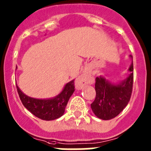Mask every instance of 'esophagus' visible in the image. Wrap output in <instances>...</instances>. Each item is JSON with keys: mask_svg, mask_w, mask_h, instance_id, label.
Returning <instances> with one entry per match:
<instances>
[{"mask_svg": "<svg viewBox=\"0 0 151 151\" xmlns=\"http://www.w3.org/2000/svg\"><path fill=\"white\" fill-rule=\"evenodd\" d=\"M88 84V79L85 75L80 76L79 78L76 80V87L77 89H82V88Z\"/></svg>", "mask_w": 151, "mask_h": 151, "instance_id": "esophagus-1", "label": "esophagus"}]
</instances>
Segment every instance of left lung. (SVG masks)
<instances>
[{"instance_id":"left-lung-1","label":"left lung","mask_w":151,"mask_h":151,"mask_svg":"<svg viewBox=\"0 0 151 151\" xmlns=\"http://www.w3.org/2000/svg\"><path fill=\"white\" fill-rule=\"evenodd\" d=\"M127 77L119 82H112L104 77L96 78V97L91 107L94 115L103 120H109L118 116L127 106L133 86L132 56Z\"/></svg>"}]
</instances>
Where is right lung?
<instances>
[{
    "instance_id": "right-lung-1",
    "label": "right lung",
    "mask_w": 151,
    "mask_h": 151,
    "mask_svg": "<svg viewBox=\"0 0 151 151\" xmlns=\"http://www.w3.org/2000/svg\"><path fill=\"white\" fill-rule=\"evenodd\" d=\"M17 88L23 106L33 115L43 120H54L63 115L69 99L75 91L74 79L66 83L58 95L48 99L33 98L24 94L17 85Z\"/></svg>"
}]
</instances>
